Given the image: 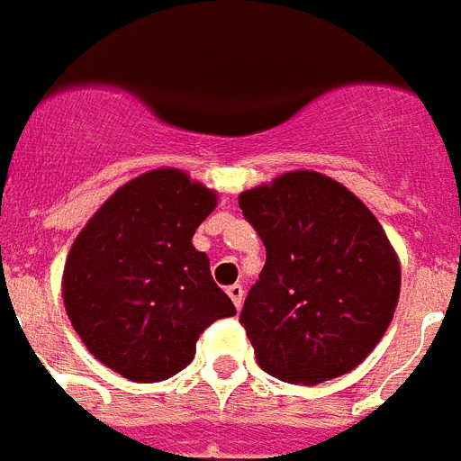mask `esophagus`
I'll list each match as a JSON object with an SVG mask.
<instances>
[{"label": "esophagus", "instance_id": "34e87169", "mask_svg": "<svg viewBox=\"0 0 461 461\" xmlns=\"http://www.w3.org/2000/svg\"><path fill=\"white\" fill-rule=\"evenodd\" d=\"M228 297H230V300H233V304L238 309L242 307V300H245V290H242V285L240 283H235V285H228Z\"/></svg>", "mask_w": 461, "mask_h": 461}]
</instances>
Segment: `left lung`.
<instances>
[{
	"label": "left lung",
	"instance_id": "8db88e82",
	"mask_svg": "<svg viewBox=\"0 0 461 461\" xmlns=\"http://www.w3.org/2000/svg\"><path fill=\"white\" fill-rule=\"evenodd\" d=\"M238 202L267 248L240 312L257 364L302 385L359 366L400 297V261L376 216L314 171L283 173Z\"/></svg>",
	"mask_w": 461,
	"mask_h": 461
}]
</instances>
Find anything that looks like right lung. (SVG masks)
<instances>
[{
	"label": "right lung",
	"instance_id": "add662e5",
	"mask_svg": "<svg viewBox=\"0 0 461 461\" xmlns=\"http://www.w3.org/2000/svg\"><path fill=\"white\" fill-rule=\"evenodd\" d=\"M216 193L178 168L119 187L87 221L64 267L66 314L85 348L128 381H167L193 362L216 319L235 314L193 235Z\"/></svg>",
	"mask_w": 461,
	"mask_h": 461
}]
</instances>
